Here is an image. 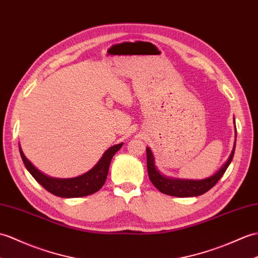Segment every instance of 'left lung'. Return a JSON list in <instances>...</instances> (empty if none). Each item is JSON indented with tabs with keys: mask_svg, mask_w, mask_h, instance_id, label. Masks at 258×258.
<instances>
[{
	"mask_svg": "<svg viewBox=\"0 0 258 258\" xmlns=\"http://www.w3.org/2000/svg\"><path fill=\"white\" fill-rule=\"evenodd\" d=\"M234 125H235V118H234ZM236 130V127H235ZM235 143H236V134H235V141L231 155L227 158V160L222 165V167L213 173L212 176L199 179V180H195V179H181V178H173V177H167L163 175L157 168L156 163H155V157L152 152V149L146 147V155H147V171L148 177L151 179L152 183L156 187L160 192L165 195L172 196V197H179V198H185V197H197L206 194L207 191L210 190L214 187L220 178L224 175L227 167L230 166L231 161L234 156L235 152Z\"/></svg>",
	"mask_w": 258,
	"mask_h": 258,
	"instance_id": "obj_1",
	"label": "left lung"
}]
</instances>
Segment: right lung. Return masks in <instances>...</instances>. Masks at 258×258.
Returning <instances> with one entry per match:
<instances>
[{"label":"right lung","mask_w":258,"mask_h":258,"mask_svg":"<svg viewBox=\"0 0 258 258\" xmlns=\"http://www.w3.org/2000/svg\"><path fill=\"white\" fill-rule=\"evenodd\" d=\"M123 146V143L116 144L106 149L104 154L92 169L75 178H53L38 170L24 155L21 145L20 154L24 165L35 180L49 191L50 194L61 198H79L92 195L99 191L106 180L111 160L115 153Z\"/></svg>","instance_id":"obj_1"}]
</instances>
